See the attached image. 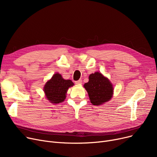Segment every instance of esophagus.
<instances>
[{
	"instance_id": "34e87169",
	"label": "esophagus",
	"mask_w": 157,
	"mask_h": 157,
	"mask_svg": "<svg viewBox=\"0 0 157 157\" xmlns=\"http://www.w3.org/2000/svg\"><path fill=\"white\" fill-rule=\"evenodd\" d=\"M75 83L76 84H81L82 83V80L81 79H79L78 81H75Z\"/></svg>"
}]
</instances>
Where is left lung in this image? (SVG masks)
<instances>
[{"instance_id": "1", "label": "left lung", "mask_w": 157, "mask_h": 157, "mask_svg": "<svg viewBox=\"0 0 157 157\" xmlns=\"http://www.w3.org/2000/svg\"><path fill=\"white\" fill-rule=\"evenodd\" d=\"M91 103L99 105L109 101L113 95V88L108 78L100 72L90 74L88 83L84 85Z\"/></svg>"}]
</instances>
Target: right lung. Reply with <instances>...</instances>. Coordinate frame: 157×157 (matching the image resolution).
<instances>
[{"label":"right lung","instance_id":"add662e5","mask_svg":"<svg viewBox=\"0 0 157 157\" xmlns=\"http://www.w3.org/2000/svg\"><path fill=\"white\" fill-rule=\"evenodd\" d=\"M74 83L71 80H65L60 74L56 73L48 81L44 87L47 99L53 104L62 102L65 98L66 92Z\"/></svg>","mask_w":157,"mask_h":157}]
</instances>
